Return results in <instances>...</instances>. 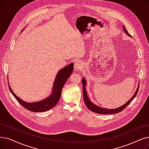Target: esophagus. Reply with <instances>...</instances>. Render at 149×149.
Instances as JSON below:
<instances>
[{
    "label": "esophagus",
    "instance_id": "esophagus-1",
    "mask_svg": "<svg viewBox=\"0 0 149 149\" xmlns=\"http://www.w3.org/2000/svg\"><path fill=\"white\" fill-rule=\"evenodd\" d=\"M81 68H82L81 63L79 62V61H76V62L74 63V71H78V70H81Z\"/></svg>",
    "mask_w": 149,
    "mask_h": 149
}]
</instances>
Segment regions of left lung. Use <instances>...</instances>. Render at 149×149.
I'll use <instances>...</instances> for the list:
<instances>
[{
    "label": "left lung",
    "mask_w": 149,
    "mask_h": 149,
    "mask_svg": "<svg viewBox=\"0 0 149 149\" xmlns=\"http://www.w3.org/2000/svg\"><path fill=\"white\" fill-rule=\"evenodd\" d=\"M123 29H124V31L126 32V33H127L128 35H130L128 31H127V29H125V27L124 26H123ZM82 84L84 85V86H83V88H82L83 97H84V103H85L86 106L89 109L91 110L92 111H93L95 113H98V114H116V113H117V112H120V111L123 110L125 108H126L127 106H128V104L131 103V102H132V100L136 96V95H137V93H138V90H139V87H138V88H137V90H136L135 93L134 94V95L133 96V97L131 98L127 103H126L124 105L121 106L120 108H118L114 109H108L100 108V107L97 106L96 105H95L94 104H93L91 102V101L89 100V99L87 97V93H86V88L84 87L86 84V80L84 79H83V80L82 81Z\"/></svg>",
    "instance_id": "8db88e82"
}]
</instances>
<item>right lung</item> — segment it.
I'll list each match as a JSON object with an SVG mask.
<instances>
[{"mask_svg": "<svg viewBox=\"0 0 149 149\" xmlns=\"http://www.w3.org/2000/svg\"><path fill=\"white\" fill-rule=\"evenodd\" d=\"M73 63H71L58 71L55 79L54 86H53L52 93L49 97L43 101L35 103L25 102L24 101L22 100L16 96L11 89L10 86H8L9 89L17 102L27 110L35 112L48 111L54 108L60 99L62 88L65 83L66 82L71 74L73 73Z\"/></svg>", "mask_w": 149, "mask_h": 149, "instance_id": "add662e5", "label": "right lung"}]
</instances>
